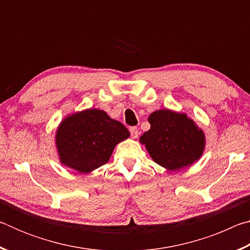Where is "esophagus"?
Segmentation results:
<instances>
[{
  "instance_id": "esophagus-1",
  "label": "esophagus",
  "mask_w": 250,
  "mask_h": 250,
  "mask_svg": "<svg viewBox=\"0 0 250 250\" xmlns=\"http://www.w3.org/2000/svg\"><path fill=\"white\" fill-rule=\"evenodd\" d=\"M129 130H130V134H131V137H132L133 139L138 138V135H139V130H138L137 126H131V128H130Z\"/></svg>"
}]
</instances>
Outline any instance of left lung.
Instances as JSON below:
<instances>
[{
  "instance_id": "obj_1",
  "label": "left lung",
  "mask_w": 250,
  "mask_h": 250,
  "mask_svg": "<svg viewBox=\"0 0 250 250\" xmlns=\"http://www.w3.org/2000/svg\"><path fill=\"white\" fill-rule=\"evenodd\" d=\"M149 122L151 128L141 135L140 141L159 166L174 171L200 159L204 133L186 115L158 110L151 113Z\"/></svg>"
}]
</instances>
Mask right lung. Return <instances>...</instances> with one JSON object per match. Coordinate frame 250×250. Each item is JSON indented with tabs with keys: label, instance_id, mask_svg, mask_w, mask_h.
Returning a JSON list of instances; mask_svg holds the SVG:
<instances>
[{
	"label": "right lung",
	"instance_id": "1",
	"mask_svg": "<svg viewBox=\"0 0 250 250\" xmlns=\"http://www.w3.org/2000/svg\"><path fill=\"white\" fill-rule=\"evenodd\" d=\"M130 135L121 122L103 110L89 109L75 113L62 122L56 145L62 164L88 173L109 161L117 143Z\"/></svg>",
	"mask_w": 250,
	"mask_h": 250
}]
</instances>
